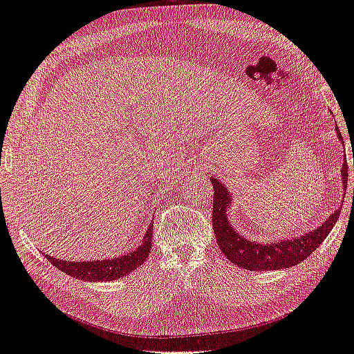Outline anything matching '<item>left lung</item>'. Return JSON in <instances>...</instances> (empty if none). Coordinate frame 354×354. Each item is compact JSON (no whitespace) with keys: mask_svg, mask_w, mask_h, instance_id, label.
<instances>
[{"mask_svg":"<svg viewBox=\"0 0 354 354\" xmlns=\"http://www.w3.org/2000/svg\"><path fill=\"white\" fill-rule=\"evenodd\" d=\"M335 129L337 139L342 142V136L339 133L337 125ZM341 177L342 187L345 189L348 183L347 160L344 162L341 168ZM211 178L214 186L212 226L218 248L226 255L229 261L236 264L238 268H244L248 270L288 269L292 266H297L301 261H304L326 240L331 227L336 225L339 214H341V207L336 209L333 214H330V217L321 226L313 227L304 235L283 238V240L272 243H257L254 240H248L246 236L236 232L234 226L230 225L227 218V207L232 205V196H230L225 183H221L215 177Z\"/></svg>","mask_w":354,"mask_h":354,"instance_id":"obj_1","label":"left lung"}]
</instances>
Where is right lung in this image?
<instances>
[{"mask_svg":"<svg viewBox=\"0 0 354 354\" xmlns=\"http://www.w3.org/2000/svg\"><path fill=\"white\" fill-rule=\"evenodd\" d=\"M151 244H153V226L149 225L143 241L139 248H136L129 254L114 257L111 259H97V261H64L59 258H53L50 255H46L50 263L55 268H57L62 272H66L67 275L77 278L81 281H114L118 278H122L124 275H128L133 270L139 268L140 264L145 263L151 252Z\"/></svg>","mask_w":354,"mask_h":354,"instance_id":"right-lung-1","label":"right lung"}]
</instances>
